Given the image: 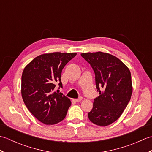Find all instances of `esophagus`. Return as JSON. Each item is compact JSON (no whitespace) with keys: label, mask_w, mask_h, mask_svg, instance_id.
I'll return each mask as SVG.
<instances>
[{"label":"esophagus","mask_w":152,"mask_h":152,"mask_svg":"<svg viewBox=\"0 0 152 152\" xmlns=\"http://www.w3.org/2000/svg\"><path fill=\"white\" fill-rule=\"evenodd\" d=\"M82 99H83V98L82 97V96H80V97H79L78 99H74V101H75L76 102H80V101H82Z\"/></svg>","instance_id":"1"}]
</instances>
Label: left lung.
<instances>
[{"instance_id":"1","label":"left lung","mask_w":152,"mask_h":152,"mask_svg":"<svg viewBox=\"0 0 152 152\" xmlns=\"http://www.w3.org/2000/svg\"><path fill=\"white\" fill-rule=\"evenodd\" d=\"M81 56L91 64L95 74V82L100 95L88 112L89 120L104 127L120 117L127 107L133 93L129 68L112 55L102 51L82 53ZM100 88L104 91L101 92Z\"/></svg>"}]
</instances>
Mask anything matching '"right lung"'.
Returning a JSON list of instances; mask_svg holds the SVG:
<instances>
[{
	"mask_svg": "<svg viewBox=\"0 0 152 152\" xmlns=\"http://www.w3.org/2000/svg\"><path fill=\"white\" fill-rule=\"evenodd\" d=\"M76 53L53 52L35 57L25 67L21 76V95L25 106L38 121L54 125L65 118L71 105L63 93L53 92L62 70Z\"/></svg>",
	"mask_w": 152,
	"mask_h": 152,
	"instance_id": "1",
	"label": "right lung"
}]
</instances>
